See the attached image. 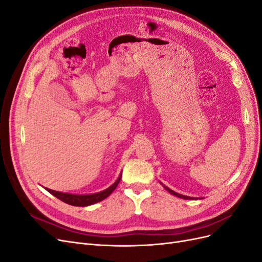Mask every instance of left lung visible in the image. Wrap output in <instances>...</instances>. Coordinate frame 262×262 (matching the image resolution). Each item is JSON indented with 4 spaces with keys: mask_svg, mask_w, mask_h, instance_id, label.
Instances as JSON below:
<instances>
[{
    "mask_svg": "<svg viewBox=\"0 0 262 262\" xmlns=\"http://www.w3.org/2000/svg\"><path fill=\"white\" fill-rule=\"evenodd\" d=\"M162 185H163V184H162ZM163 186H164V185H163ZM164 188H165L166 190H167L168 192H170L171 194L176 195V196H178V198H182V199H186V200H188V199H190V200H191V199H194V198H191V196H187V195H182V194H179V193H177V192H175V191H172V190H170L169 188H167V187H166V186H164Z\"/></svg>",
    "mask_w": 262,
    "mask_h": 262,
    "instance_id": "1",
    "label": "left lung"
}]
</instances>
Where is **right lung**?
Instances as JSON below:
<instances>
[{
	"instance_id": "1",
	"label": "right lung",
	"mask_w": 262,
	"mask_h": 262,
	"mask_svg": "<svg viewBox=\"0 0 262 262\" xmlns=\"http://www.w3.org/2000/svg\"><path fill=\"white\" fill-rule=\"evenodd\" d=\"M121 179V175L119 176V178L115 181V184H113L109 188H107L104 191H100L97 193H93V194H72V193H63L59 191H54V190L46 188V190L51 194H53L55 198H58L61 201L66 202L70 205H74V207H87V205H91L94 203H97L101 200L106 199L107 196L113 193L114 190L117 188L119 181Z\"/></svg>"
}]
</instances>
